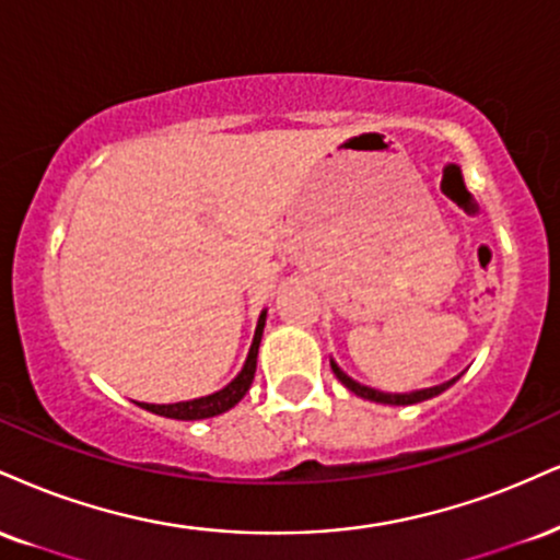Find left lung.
Instances as JSON below:
<instances>
[{"mask_svg":"<svg viewBox=\"0 0 560 560\" xmlns=\"http://www.w3.org/2000/svg\"><path fill=\"white\" fill-rule=\"evenodd\" d=\"M331 370H334V375H336V378H339L341 383H345V386H347L349 390H352V394L362 396V399H370V401H375V404H394V407H404V404H417V401L433 399V396L443 394V390H446L448 386H454V383L459 381V375H456V378H451V381H446V383H441V386H433V388H422V390H412V394H383V390L368 388V386H362V383H357V381L349 378V375L345 373V370H341L339 365H336L334 360H331Z\"/></svg>","mask_w":560,"mask_h":560,"instance_id":"left-lung-1","label":"left lung"}]
</instances>
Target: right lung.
Instances as JSON below:
<instances>
[{"label":"right lung","instance_id":"right-lung-1","mask_svg":"<svg viewBox=\"0 0 560 560\" xmlns=\"http://www.w3.org/2000/svg\"><path fill=\"white\" fill-rule=\"evenodd\" d=\"M262 326H266V310L260 313L258 326H255V336L250 352H247L245 365H242L240 375L234 378L229 386H224L215 394L200 396V399H190V401H177V404H145L138 401L140 407L148 409V412L161 415V417H172V420H206V417H215L221 412H229V409L237 404L242 396L247 394L250 383L255 378V365H258V347H260V336H262Z\"/></svg>","mask_w":560,"mask_h":560}]
</instances>
